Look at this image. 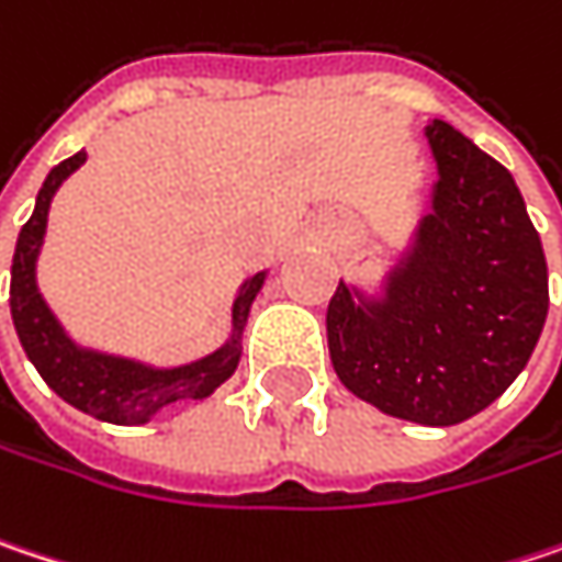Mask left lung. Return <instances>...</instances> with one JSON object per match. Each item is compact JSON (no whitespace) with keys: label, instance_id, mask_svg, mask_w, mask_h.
<instances>
[{"label":"left lung","instance_id":"1","mask_svg":"<svg viewBox=\"0 0 562 562\" xmlns=\"http://www.w3.org/2000/svg\"><path fill=\"white\" fill-rule=\"evenodd\" d=\"M437 182L383 295L337 282L328 347L337 380L428 428L488 408L528 367L547 322V260L512 173L470 137L425 128Z\"/></svg>","mask_w":562,"mask_h":562}]
</instances>
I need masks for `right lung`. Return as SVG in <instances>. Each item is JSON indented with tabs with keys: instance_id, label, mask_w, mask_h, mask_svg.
I'll list each match as a JSON object with an SVG mask.
<instances>
[{
	"instance_id": "right-lung-1",
	"label": "right lung",
	"mask_w": 562,
	"mask_h": 562,
	"mask_svg": "<svg viewBox=\"0 0 562 562\" xmlns=\"http://www.w3.org/2000/svg\"><path fill=\"white\" fill-rule=\"evenodd\" d=\"M82 164H86V150H79L47 173L37 192L34 212L19 234L15 257H12V285H9L12 322H15L27 360L64 402L109 425H144L157 412L177 402L209 398L237 370L240 331L247 325L257 292L263 289L267 273H254L250 280H244L231 308V337L215 353L202 360L160 370L140 360L79 347L77 340L64 331V325L57 322V315L50 312V305L44 302L37 289V254H41L44 231H47L50 199L60 189V182L70 173H77Z\"/></svg>"
}]
</instances>
